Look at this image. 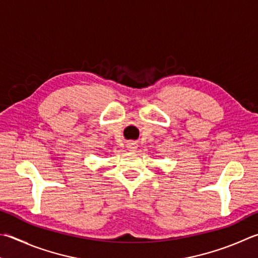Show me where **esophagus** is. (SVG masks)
Returning a JSON list of instances; mask_svg holds the SVG:
<instances>
[{
	"instance_id": "1",
	"label": "esophagus",
	"mask_w": 258,
	"mask_h": 258,
	"mask_svg": "<svg viewBox=\"0 0 258 258\" xmlns=\"http://www.w3.org/2000/svg\"><path fill=\"white\" fill-rule=\"evenodd\" d=\"M126 148H127V150H130V151H135V150L138 149V143L134 141H130L127 142V144H126Z\"/></svg>"
}]
</instances>
